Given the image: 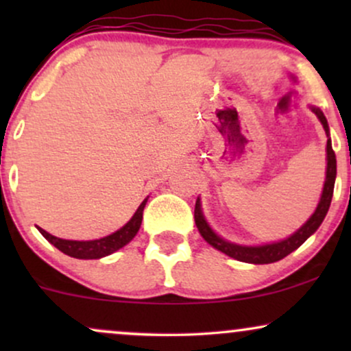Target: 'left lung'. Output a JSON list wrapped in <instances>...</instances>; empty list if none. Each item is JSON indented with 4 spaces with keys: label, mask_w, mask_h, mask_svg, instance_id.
Masks as SVG:
<instances>
[{
    "label": "left lung",
    "mask_w": 351,
    "mask_h": 351,
    "mask_svg": "<svg viewBox=\"0 0 351 351\" xmlns=\"http://www.w3.org/2000/svg\"><path fill=\"white\" fill-rule=\"evenodd\" d=\"M310 110L317 115V119L320 120V123L324 125V130L327 134V171H325V183L324 189H322L320 201H318L315 211L313 215L305 221V224L300 229H297L292 236L285 237V239L277 241V243L271 244H263V245H243L231 243V241H226L224 237L217 236L215 231H213L211 226L208 224L206 217L203 215V209H201V201L199 198L196 199L195 206V223L196 228H198L199 234L203 236V239L206 241L208 244H211L213 247L221 251L226 256L232 257V259L241 261V263L247 264H271L277 263V261L284 259L285 256L295 251L297 247H300L305 241L308 239L313 232L320 228L322 221L327 216L330 203H332L333 196V186H335V178H337V156L335 152L332 148V140H330V128L328 122L325 119L324 112L318 107L310 106Z\"/></svg>",
    "instance_id": "1"
}]
</instances>
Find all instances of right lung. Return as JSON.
I'll return each mask as SVG.
<instances>
[{"label": "right lung", "mask_w": 351, "mask_h": 351, "mask_svg": "<svg viewBox=\"0 0 351 351\" xmlns=\"http://www.w3.org/2000/svg\"><path fill=\"white\" fill-rule=\"evenodd\" d=\"M148 198H145L140 204L138 209L135 211V215L132 216V219L128 221L125 226H122L119 231L112 232L106 237H100V239L94 241H71V239H60L49 234L44 229L38 228L39 232L46 237L52 245L59 249L60 252L67 254V256L75 257V259H100V257H106L114 254L119 249H122L123 245H127L132 239L136 236L140 226H142L143 219V208L147 204Z\"/></svg>", "instance_id": "add662e5"}]
</instances>
